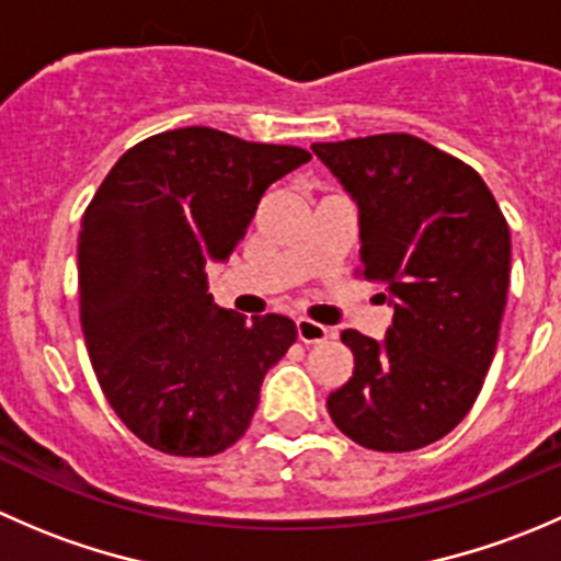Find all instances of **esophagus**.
I'll return each instance as SVG.
<instances>
[{"label": "esophagus", "mask_w": 561, "mask_h": 561, "mask_svg": "<svg viewBox=\"0 0 561 561\" xmlns=\"http://www.w3.org/2000/svg\"><path fill=\"white\" fill-rule=\"evenodd\" d=\"M296 331H298V339H301L304 344H320V342H325L328 336H331V331H328L325 325L309 320V317H298Z\"/></svg>", "instance_id": "obj_1"}]
</instances>
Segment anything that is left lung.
<instances>
[{
	"instance_id": "8db88e82",
	"label": "left lung",
	"mask_w": 561,
	"mask_h": 561,
	"mask_svg": "<svg viewBox=\"0 0 561 561\" xmlns=\"http://www.w3.org/2000/svg\"><path fill=\"white\" fill-rule=\"evenodd\" d=\"M312 151L358 203V276L382 282L393 304L386 342L342 333L355 369L328 396V415L369 450L426 448L472 410L494 358L511 285L507 219L474 168L415 135Z\"/></svg>"
}]
</instances>
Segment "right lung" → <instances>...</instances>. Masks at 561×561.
<instances>
[{
    "label": "right lung",
    "instance_id": "1",
    "mask_svg": "<svg viewBox=\"0 0 561 561\" xmlns=\"http://www.w3.org/2000/svg\"><path fill=\"white\" fill-rule=\"evenodd\" d=\"M309 160L298 146L168 129L124 151L83 211L89 360L107 404L149 448L217 456L244 437L296 322L217 309L206 263L228 257L263 192Z\"/></svg>",
    "mask_w": 561,
    "mask_h": 561
}]
</instances>
